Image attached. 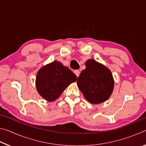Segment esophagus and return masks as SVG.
Returning a JSON list of instances; mask_svg holds the SVG:
<instances>
[{
  "mask_svg": "<svg viewBox=\"0 0 146 146\" xmlns=\"http://www.w3.org/2000/svg\"><path fill=\"white\" fill-rule=\"evenodd\" d=\"M74 73H75V75H76V76H77V77H78V76H79V75H80V71H79V70H75V71H74Z\"/></svg>",
  "mask_w": 146,
  "mask_h": 146,
  "instance_id": "1",
  "label": "esophagus"
}]
</instances>
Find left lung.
Returning <instances> with one entry per match:
<instances>
[{"label":"left lung","mask_w":146,"mask_h":146,"mask_svg":"<svg viewBox=\"0 0 146 146\" xmlns=\"http://www.w3.org/2000/svg\"><path fill=\"white\" fill-rule=\"evenodd\" d=\"M86 69L77 79V85L86 99L93 104L110 98L114 87L111 72L94 59L86 62Z\"/></svg>","instance_id":"left-lung-1"}]
</instances>
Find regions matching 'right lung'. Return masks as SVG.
Segmentation results:
<instances>
[{"instance_id":"add662e5","label":"right lung","mask_w":146,"mask_h":146,"mask_svg":"<svg viewBox=\"0 0 146 146\" xmlns=\"http://www.w3.org/2000/svg\"><path fill=\"white\" fill-rule=\"evenodd\" d=\"M76 76L60 62L54 61L42 68L36 78V87L44 99L52 102L60 97L64 90L75 82Z\"/></svg>"}]
</instances>
